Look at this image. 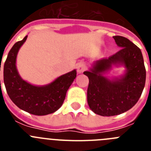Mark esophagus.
<instances>
[{
  "label": "esophagus",
  "mask_w": 151,
  "mask_h": 151,
  "mask_svg": "<svg viewBox=\"0 0 151 151\" xmlns=\"http://www.w3.org/2000/svg\"><path fill=\"white\" fill-rule=\"evenodd\" d=\"M85 69H86V66H85V65L83 63H79L77 65V71H78V73H83Z\"/></svg>",
  "instance_id": "obj_1"
}]
</instances>
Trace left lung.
<instances>
[{"mask_svg": "<svg viewBox=\"0 0 151 151\" xmlns=\"http://www.w3.org/2000/svg\"><path fill=\"white\" fill-rule=\"evenodd\" d=\"M121 49L108 58L96 61L89 71L88 104L91 110L103 116H112L130 110L138 102L145 88L146 69L139 47L122 36H113ZM112 65H123L126 73L113 80L102 75Z\"/></svg>", "mask_w": 151, "mask_h": 151, "instance_id": "obj_1", "label": "left lung"}]
</instances>
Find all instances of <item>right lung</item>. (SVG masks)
I'll list each match as a JSON object with an SVG mask.
<instances>
[{
    "mask_svg": "<svg viewBox=\"0 0 151 151\" xmlns=\"http://www.w3.org/2000/svg\"><path fill=\"white\" fill-rule=\"evenodd\" d=\"M26 38L27 35L10 49L4 66V82L11 101L21 110L33 115H47L62 106L66 91L76 77V70L63 75L44 86H35L24 81L17 71L16 60Z\"/></svg>",
    "mask_w": 151,
    "mask_h": 151,
    "instance_id": "right-lung-1",
    "label": "right lung"
}]
</instances>
